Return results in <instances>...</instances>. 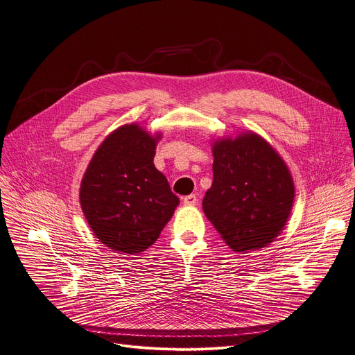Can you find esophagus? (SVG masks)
<instances>
[{
  "label": "esophagus",
  "instance_id": "34e87169",
  "mask_svg": "<svg viewBox=\"0 0 355 355\" xmlns=\"http://www.w3.org/2000/svg\"><path fill=\"white\" fill-rule=\"evenodd\" d=\"M183 203L187 206H193L198 203V198H196V195H187L183 198Z\"/></svg>",
  "mask_w": 355,
  "mask_h": 355
}]
</instances>
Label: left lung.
<instances>
[{"instance_id":"left-lung-1","label":"left lung","mask_w":355,"mask_h":355,"mask_svg":"<svg viewBox=\"0 0 355 355\" xmlns=\"http://www.w3.org/2000/svg\"><path fill=\"white\" fill-rule=\"evenodd\" d=\"M214 182L202 206L235 252L261 249L282 232L294 206L293 176L278 152L248 130L214 140Z\"/></svg>"}]
</instances>
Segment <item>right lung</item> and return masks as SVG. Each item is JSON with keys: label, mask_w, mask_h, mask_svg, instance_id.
I'll return each mask as SVG.
<instances>
[{"label": "right lung", "mask_w": 355, "mask_h": 355, "mask_svg": "<svg viewBox=\"0 0 355 355\" xmlns=\"http://www.w3.org/2000/svg\"><path fill=\"white\" fill-rule=\"evenodd\" d=\"M160 139L137 123L123 124L103 140L81 179V211L96 238L113 251H146L179 205L153 163Z\"/></svg>", "instance_id": "obj_1"}]
</instances>
